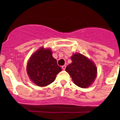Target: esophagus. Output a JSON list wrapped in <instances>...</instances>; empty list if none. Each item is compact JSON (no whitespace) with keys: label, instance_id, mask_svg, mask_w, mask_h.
Returning a JSON list of instances; mask_svg holds the SVG:
<instances>
[{"label":"esophagus","instance_id":"34e87169","mask_svg":"<svg viewBox=\"0 0 120 120\" xmlns=\"http://www.w3.org/2000/svg\"><path fill=\"white\" fill-rule=\"evenodd\" d=\"M62 70H65V68H66V66H65V65H62Z\"/></svg>","mask_w":120,"mask_h":120}]
</instances>
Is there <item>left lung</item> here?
<instances>
[{
    "mask_svg": "<svg viewBox=\"0 0 120 120\" xmlns=\"http://www.w3.org/2000/svg\"><path fill=\"white\" fill-rule=\"evenodd\" d=\"M72 63L66 67L73 82L81 88L90 86L96 79L97 68L88 58L81 54H74L71 58Z\"/></svg>",
    "mask_w": 120,
    "mask_h": 120,
    "instance_id": "1",
    "label": "left lung"
}]
</instances>
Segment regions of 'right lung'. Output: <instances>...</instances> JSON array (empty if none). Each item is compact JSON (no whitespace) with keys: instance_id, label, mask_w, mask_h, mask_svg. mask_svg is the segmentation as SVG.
<instances>
[{"instance_id":"1","label":"right lung","mask_w":120,"mask_h":120,"mask_svg":"<svg viewBox=\"0 0 120 120\" xmlns=\"http://www.w3.org/2000/svg\"><path fill=\"white\" fill-rule=\"evenodd\" d=\"M62 70L49 49L41 48L30 57L27 65V72L35 84L44 86L52 83Z\"/></svg>"}]
</instances>
